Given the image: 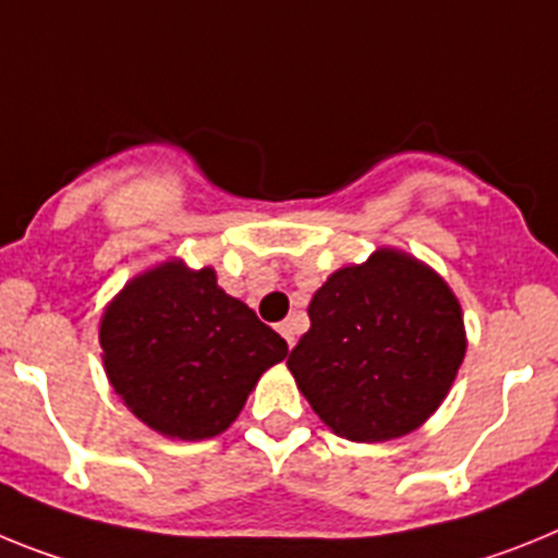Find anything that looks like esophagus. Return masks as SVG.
Returning a JSON list of instances; mask_svg holds the SVG:
<instances>
[{"instance_id": "obj_1", "label": "esophagus", "mask_w": 558, "mask_h": 558, "mask_svg": "<svg viewBox=\"0 0 558 558\" xmlns=\"http://www.w3.org/2000/svg\"><path fill=\"white\" fill-rule=\"evenodd\" d=\"M278 331H280V337L286 339V345L292 348L294 345V323H292V319H283V323L278 326Z\"/></svg>"}]
</instances>
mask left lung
<instances>
[{
    "label": "left lung",
    "instance_id": "left-lung-1",
    "mask_svg": "<svg viewBox=\"0 0 558 558\" xmlns=\"http://www.w3.org/2000/svg\"><path fill=\"white\" fill-rule=\"evenodd\" d=\"M308 317L286 365L319 421L356 444L418 429L466 356L463 308L449 283L396 246L328 275Z\"/></svg>",
    "mask_w": 558,
    "mask_h": 558
}]
</instances>
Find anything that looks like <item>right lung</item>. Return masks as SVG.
<instances>
[{
	"instance_id": "obj_1",
	"label": "right lung",
	"mask_w": 558,
	"mask_h": 558,
	"mask_svg": "<svg viewBox=\"0 0 558 558\" xmlns=\"http://www.w3.org/2000/svg\"><path fill=\"white\" fill-rule=\"evenodd\" d=\"M104 371L148 429L177 440L216 438L239 418L286 339L230 298L213 266L168 258L134 275L100 317Z\"/></svg>"
}]
</instances>
